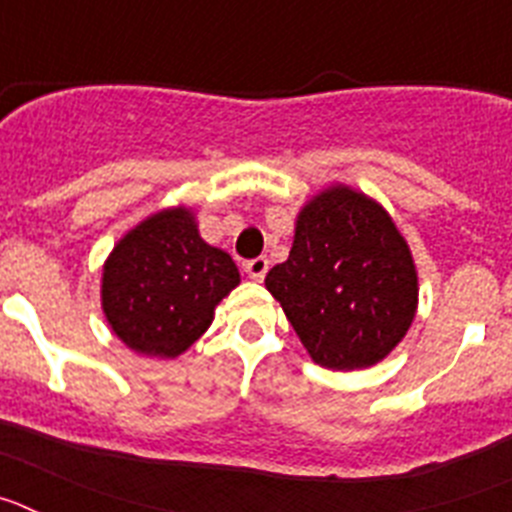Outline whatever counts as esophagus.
<instances>
[{"instance_id":"34e87169","label":"esophagus","mask_w":512,"mask_h":512,"mask_svg":"<svg viewBox=\"0 0 512 512\" xmlns=\"http://www.w3.org/2000/svg\"><path fill=\"white\" fill-rule=\"evenodd\" d=\"M266 271H269V261L261 256V259H253L246 264V274L253 279V282H264Z\"/></svg>"}]
</instances>
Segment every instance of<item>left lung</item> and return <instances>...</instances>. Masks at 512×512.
Wrapping results in <instances>:
<instances>
[{
    "label": "left lung",
    "instance_id": "left-lung-1",
    "mask_svg": "<svg viewBox=\"0 0 512 512\" xmlns=\"http://www.w3.org/2000/svg\"><path fill=\"white\" fill-rule=\"evenodd\" d=\"M264 284L310 359L333 372L387 359L418 312L405 235L374 197L341 182L300 207L289 259Z\"/></svg>",
    "mask_w": 512,
    "mask_h": 512
}]
</instances>
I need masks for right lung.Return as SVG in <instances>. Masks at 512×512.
<instances>
[{
  "mask_svg": "<svg viewBox=\"0 0 512 512\" xmlns=\"http://www.w3.org/2000/svg\"><path fill=\"white\" fill-rule=\"evenodd\" d=\"M238 284V266L202 238L194 207L174 205L143 217L115 243L99 297L104 320L130 351L176 359Z\"/></svg>",
  "mask_w": 512,
  "mask_h": 512,
  "instance_id": "obj_1",
  "label": "right lung"
}]
</instances>
